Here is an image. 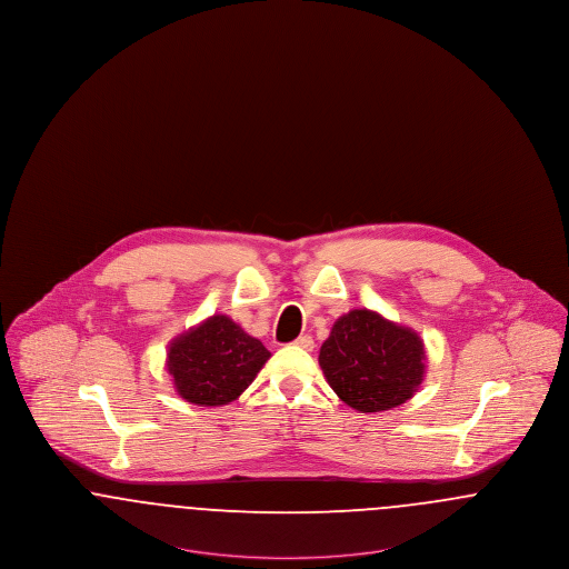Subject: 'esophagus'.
<instances>
[{
    "label": "esophagus",
    "mask_w": 569,
    "mask_h": 569,
    "mask_svg": "<svg viewBox=\"0 0 569 569\" xmlns=\"http://www.w3.org/2000/svg\"><path fill=\"white\" fill-rule=\"evenodd\" d=\"M295 346H297V348H300V350H307V352H311L316 343H313V339H311L309 335H300L297 341H295Z\"/></svg>",
    "instance_id": "34e87169"
}]
</instances>
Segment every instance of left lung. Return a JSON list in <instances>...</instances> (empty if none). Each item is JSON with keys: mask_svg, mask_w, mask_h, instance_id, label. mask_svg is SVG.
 I'll return each mask as SVG.
<instances>
[{"mask_svg": "<svg viewBox=\"0 0 569 569\" xmlns=\"http://www.w3.org/2000/svg\"><path fill=\"white\" fill-rule=\"evenodd\" d=\"M318 360L337 397L362 413L403 406L427 369L420 335L369 309L341 316Z\"/></svg>", "mask_w": 569, "mask_h": 569, "instance_id": "obj_1", "label": "left lung"}]
</instances>
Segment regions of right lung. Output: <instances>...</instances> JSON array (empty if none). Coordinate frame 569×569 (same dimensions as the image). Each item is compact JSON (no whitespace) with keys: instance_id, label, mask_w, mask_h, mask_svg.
Masks as SVG:
<instances>
[{"instance_id":"add662e5","label":"right lung","mask_w":569,"mask_h":569,"mask_svg":"<svg viewBox=\"0 0 569 569\" xmlns=\"http://www.w3.org/2000/svg\"><path fill=\"white\" fill-rule=\"evenodd\" d=\"M271 352L228 316H211L170 341L166 369L181 399L200 407L232 403Z\"/></svg>"}]
</instances>
